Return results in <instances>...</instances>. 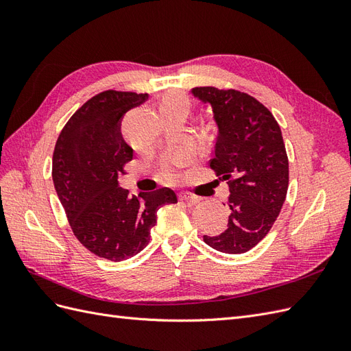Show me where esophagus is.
<instances>
[{
    "label": "esophagus",
    "mask_w": 351,
    "mask_h": 351,
    "mask_svg": "<svg viewBox=\"0 0 351 351\" xmlns=\"http://www.w3.org/2000/svg\"><path fill=\"white\" fill-rule=\"evenodd\" d=\"M178 197H180V200L187 202L189 205H196V204H199V200H200L197 196H195L192 193H180Z\"/></svg>",
    "instance_id": "1"
}]
</instances>
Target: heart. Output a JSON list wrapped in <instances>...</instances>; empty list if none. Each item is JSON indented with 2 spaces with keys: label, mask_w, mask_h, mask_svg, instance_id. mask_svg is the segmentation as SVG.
Listing matches in <instances>:
<instances>
[{
  "label": "heart",
  "mask_w": 351,
  "mask_h": 351,
  "mask_svg": "<svg viewBox=\"0 0 351 351\" xmlns=\"http://www.w3.org/2000/svg\"><path fill=\"white\" fill-rule=\"evenodd\" d=\"M176 105H186L189 108V98L183 93H168L165 97L159 102V108H164V107H176ZM171 171H167V177H171Z\"/></svg>",
  "instance_id": "heart-1"
}]
</instances>
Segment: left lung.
Masks as SVG:
<instances>
[{
	"label": "left lung",
	"mask_w": 351,
	"mask_h": 351,
	"mask_svg": "<svg viewBox=\"0 0 351 351\" xmlns=\"http://www.w3.org/2000/svg\"><path fill=\"white\" fill-rule=\"evenodd\" d=\"M192 95L212 107L218 134L209 167L226 180L231 209L219 236H204L218 252L239 254L268 234L289 189V158L271 111L250 95L212 86Z\"/></svg>",
	"instance_id": "8db88e82"
}]
</instances>
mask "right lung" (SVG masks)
Segmentation results:
<instances>
[{
  "label": "right lung",
  "mask_w": 351,
  "mask_h": 351,
  "mask_svg": "<svg viewBox=\"0 0 351 351\" xmlns=\"http://www.w3.org/2000/svg\"><path fill=\"white\" fill-rule=\"evenodd\" d=\"M149 95L105 90L71 115L52 155V180L74 236L99 258L125 261L146 247L156 210L177 204L171 189L129 196L119 174L133 149L121 134L124 114Z\"/></svg>",
  "instance_id": "right-lung-1"
}]
</instances>
